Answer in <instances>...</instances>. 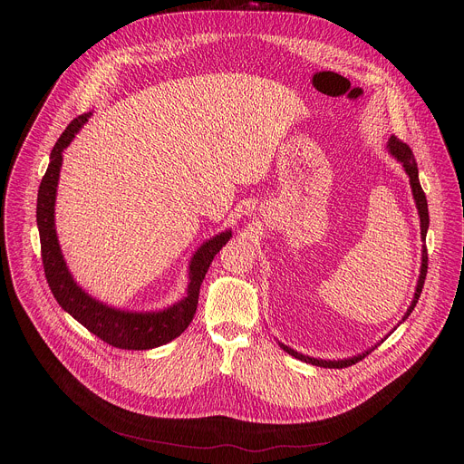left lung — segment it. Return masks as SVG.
<instances>
[{"label": "left lung", "mask_w": 464, "mask_h": 464, "mask_svg": "<svg viewBox=\"0 0 464 464\" xmlns=\"http://www.w3.org/2000/svg\"><path fill=\"white\" fill-rule=\"evenodd\" d=\"M387 150H389V154L399 161L402 167H404V170H406V174H408V178H410V185H411V192H413V200H415V206H417V211H419V218H420V238H422V260H420V274H419V281H417V286H415V294H413V301H411V304H410V308L406 310V314L402 315V321H399V324L401 323H404L408 317H410V314L413 312V308L417 306V303H419V297H420V292H422V286H424V281H426V274H428V249H426V233H428V227H430V215H428V202H426V194H424V190H422V187H420V181H419V169H417V161H415V156H413V152H411V149L406 145V143H402L401 140H396L394 136H391L389 138V141H387ZM396 324V326H399ZM394 326V328H396ZM392 328V330H394ZM391 330V333H392ZM389 333V334H391ZM387 334V336H389ZM385 336V338H387ZM383 338V340H385ZM383 340L380 342V343H383ZM378 343V345H380ZM279 347L285 351V353H288L290 356H294V358H297V360H301V362H306V363H312V365H317V367H328V369H342V367H349V365H353V363H356V362H360L362 358H365L371 351H374L376 349V345L374 347H371V349H367V351H363V353H360V354H356V356H351V358H343V360H321V358H314V356H306V354H303V353H297V351H294L292 347H288V345H285V343H279Z\"/></svg>", "instance_id": "8db88e82"}]
</instances>
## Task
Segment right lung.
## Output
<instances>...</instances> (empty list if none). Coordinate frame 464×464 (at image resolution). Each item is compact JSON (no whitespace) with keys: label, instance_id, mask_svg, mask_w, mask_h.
Segmentation results:
<instances>
[{"label":"right lung","instance_id":"1","mask_svg":"<svg viewBox=\"0 0 464 464\" xmlns=\"http://www.w3.org/2000/svg\"><path fill=\"white\" fill-rule=\"evenodd\" d=\"M92 117L90 113L79 115L73 119L68 128L62 131L56 145L51 150L47 170L42 178L38 188L36 202V226L40 233L44 272L49 283V288L58 301V304L73 315L82 326H86L92 334L110 343L111 347L128 349V351H149L161 347L174 338H178L183 330L190 324L198 295L204 277L211 266L215 255L222 246L231 238V229H226L213 238L206 240L198 247L188 262V285L185 297L176 301L170 306L161 310H122L110 306L93 295H90L72 276L68 264L62 255L56 227H54V202L56 187L62 169V154L72 145L81 128Z\"/></svg>","mask_w":464,"mask_h":464}]
</instances>
